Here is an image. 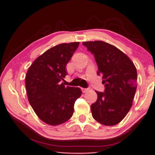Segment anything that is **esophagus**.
<instances>
[{
    "label": "esophagus",
    "instance_id": "obj_1",
    "mask_svg": "<svg viewBox=\"0 0 155 155\" xmlns=\"http://www.w3.org/2000/svg\"><path fill=\"white\" fill-rule=\"evenodd\" d=\"M81 90H82V91L83 92V93H86L87 91H88V89H87V88H83V87H82V88H81Z\"/></svg>",
    "mask_w": 155,
    "mask_h": 155
}]
</instances>
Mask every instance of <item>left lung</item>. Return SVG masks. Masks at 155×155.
Wrapping results in <instances>:
<instances>
[{
  "label": "left lung",
  "instance_id": "8db88e82",
  "mask_svg": "<svg viewBox=\"0 0 155 155\" xmlns=\"http://www.w3.org/2000/svg\"><path fill=\"white\" fill-rule=\"evenodd\" d=\"M94 54L102 76L105 91H96L97 99L91 106L92 116L101 124L113 126L121 122L133 104L137 86L135 65L127 54L104 41L83 42Z\"/></svg>",
  "mask_w": 155,
  "mask_h": 155
}]
</instances>
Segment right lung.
I'll return each instance as SVG.
<instances>
[{
    "label": "right lung",
    "instance_id": "right-lung-1",
    "mask_svg": "<svg viewBox=\"0 0 155 155\" xmlns=\"http://www.w3.org/2000/svg\"><path fill=\"white\" fill-rule=\"evenodd\" d=\"M79 42L53 46L34 60L25 76L28 98L40 120L55 126L72 117L74 104L82 94L79 87L67 86L61 81L67 76L66 65Z\"/></svg>",
    "mask_w": 155,
    "mask_h": 155
}]
</instances>
